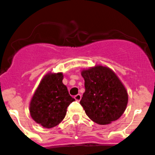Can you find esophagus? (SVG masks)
I'll list each match as a JSON object with an SVG mask.
<instances>
[{"instance_id":"34e87169","label":"esophagus","mask_w":155,"mask_h":155,"mask_svg":"<svg viewBox=\"0 0 155 155\" xmlns=\"http://www.w3.org/2000/svg\"><path fill=\"white\" fill-rule=\"evenodd\" d=\"M74 98L76 101H78V102H79L81 99V95L80 94H78L77 95H75L74 96Z\"/></svg>"}]
</instances>
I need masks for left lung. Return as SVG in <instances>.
Returning <instances> with one entry per match:
<instances>
[{
    "instance_id": "left-lung-1",
    "label": "left lung",
    "mask_w": 155,
    "mask_h": 155,
    "mask_svg": "<svg viewBox=\"0 0 155 155\" xmlns=\"http://www.w3.org/2000/svg\"><path fill=\"white\" fill-rule=\"evenodd\" d=\"M85 91L80 104L93 122L106 125L124 114L128 103L125 86L113 70L95 65L81 72Z\"/></svg>"
}]
</instances>
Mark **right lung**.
<instances>
[{"label":"right lung","instance_id":"add662e5","mask_svg":"<svg viewBox=\"0 0 155 155\" xmlns=\"http://www.w3.org/2000/svg\"><path fill=\"white\" fill-rule=\"evenodd\" d=\"M62 72L46 74L41 80L29 104L31 117L45 128H53L64 119L67 108L75 101L63 84Z\"/></svg>","mask_w":155,"mask_h":155}]
</instances>
